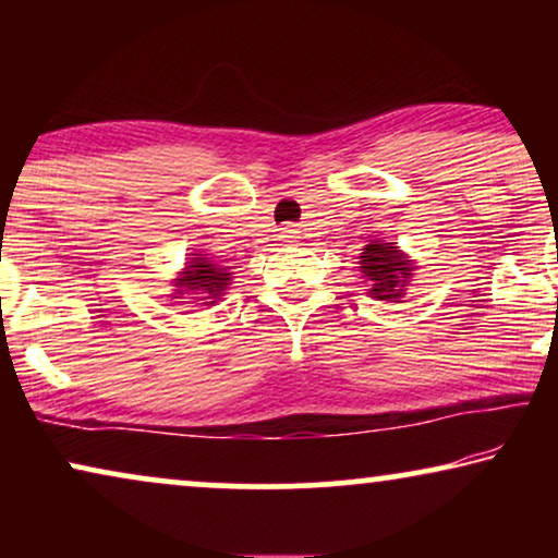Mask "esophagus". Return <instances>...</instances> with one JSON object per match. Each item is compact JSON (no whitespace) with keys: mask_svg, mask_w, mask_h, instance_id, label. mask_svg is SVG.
<instances>
[{"mask_svg":"<svg viewBox=\"0 0 558 558\" xmlns=\"http://www.w3.org/2000/svg\"><path fill=\"white\" fill-rule=\"evenodd\" d=\"M279 239L284 241V243H292V241L296 239V228H294V226H284V228H281V231H279Z\"/></svg>","mask_w":558,"mask_h":558,"instance_id":"esophagus-1","label":"esophagus"}]
</instances>
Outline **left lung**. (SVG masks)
Segmentation results:
<instances>
[{"mask_svg":"<svg viewBox=\"0 0 558 558\" xmlns=\"http://www.w3.org/2000/svg\"><path fill=\"white\" fill-rule=\"evenodd\" d=\"M363 279H365V292L373 300H386V302H399L407 294L409 281L414 277L416 266L414 258H409L399 246L384 241H371L363 248L361 262Z\"/></svg>","mask_w":558,"mask_h":558,"instance_id":"obj_1","label":"left lung"}]
</instances>
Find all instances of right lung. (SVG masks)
<instances>
[{"instance_id":"add662e5","label":"right lung","mask_w":558,"mask_h":558,"mask_svg":"<svg viewBox=\"0 0 558 558\" xmlns=\"http://www.w3.org/2000/svg\"><path fill=\"white\" fill-rule=\"evenodd\" d=\"M174 294H193L190 300L205 304H216L223 292L231 284V274L228 266H218L210 256L205 254H190V262L185 269L180 271V277L172 281Z\"/></svg>"}]
</instances>
